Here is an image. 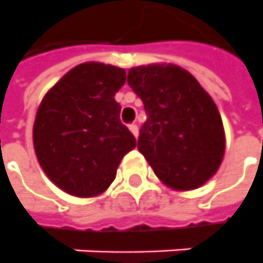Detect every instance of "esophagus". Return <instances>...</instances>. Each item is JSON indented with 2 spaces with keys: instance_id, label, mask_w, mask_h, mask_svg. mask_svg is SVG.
<instances>
[{
  "instance_id": "34e87169",
  "label": "esophagus",
  "mask_w": 263,
  "mask_h": 263,
  "mask_svg": "<svg viewBox=\"0 0 263 263\" xmlns=\"http://www.w3.org/2000/svg\"><path fill=\"white\" fill-rule=\"evenodd\" d=\"M128 128H130V132L135 135V137H137V136H139V127H137V124H135V123H133V124H130V126H128Z\"/></svg>"
}]
</instances>
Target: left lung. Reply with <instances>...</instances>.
<instances>
[{
  "instance_id": "left-lung-1",
  "label": "left lung",
  "mask_w": 263,
  "mask_h": 263,
  "mask_svg": "<svg viewBox=\"0 0 263 263\" xmlns=\"http://www.w3.org/2000/svg\"><path fill=\"white\" fill-rule=\"evenodd\" d=\"M127 84L147 119L137 149L162 182L194 190L216 174L224 155V130L214 101L198 81L174 65L128 70Z\"/></svg>"
}]
</instances>
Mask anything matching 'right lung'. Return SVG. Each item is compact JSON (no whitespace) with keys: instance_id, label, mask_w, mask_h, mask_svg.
Listing matches in <instances>:
<instances>
[{"instance_id":"add662e5","label":"right lung","mask_w":263,"mask_h":263,"mask_svg":"<svg viewBox=\"0 0 263 263\" xmlns=\"http://www.w3.org/2000/svg\"><path fill=\"white\" fill-rule=\"evenodd\" d=\"M126 70L82 63L70 69L45 95L36 114L33 142L46 175L68 194L94 197L116 178L136 139L120 121L114 95Z\"/></svg>"}]
</instances>
